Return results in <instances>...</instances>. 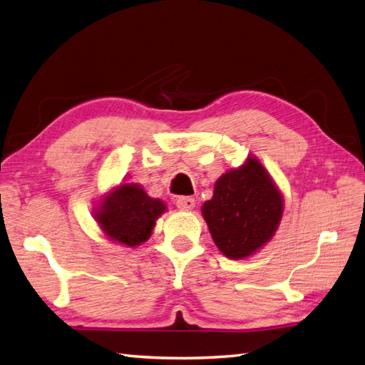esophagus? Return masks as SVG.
<instances>
[{
  "label": "esophagus",
  "mask_w": 365,
  "mask_h": 365,
  "mask_svg": "<svg viewBox=\"0 0 365 365\" xmlns=\"http://www.w3.org/2000/svg\"><path fill=\"white\" fill-rule=\"evenodd\" d=\"M175 205H177V208H180V210L188 212L195 208L196 200L192 197H178V199H175Z\"/></svg>",
  "instance_id": "obj_1"
}]
</instances>
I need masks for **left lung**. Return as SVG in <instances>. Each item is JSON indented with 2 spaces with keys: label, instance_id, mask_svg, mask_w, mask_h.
I'll return each mask as SVG.
<instances>
[{
  "label": "left lung",
  "instance_id": "obj_1",
  "mask_svg": "<svg viewBox=\"0 0 365 365\" xmlns=\"http://www.w3.org/2000/svg\"><path fill=\"white\" fill-rule=\"evenodd\" d=\"M282 213L281 191L255 157L222 174L215 183L213 197L202 205L215 245L234 260L250 257L265 246Z\"/></svg>",
  "mask_w": 365,
  "mask_h": 365
}]
</instances>
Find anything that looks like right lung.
I'll list each match as a JSON object with an SVG mask.
<instances>
[{
    "label": "right lung",
    "instance_id": "add662e5",
    "mask_svg": "<svg viewBox=\"0 0 365 365\" xmlns=\"http://www.w3.org/2000/svg\"><path fill=\"white\" fill-rule=\"evenodd\" d=\"M100 200L94 215L100 229L113 242L128 247L147 242L155 221L166 212V204L147 196L138 183H122Z\"/></svg>",
    "mask_w": 365,
    "mask_h": 365
}]
</instances>
